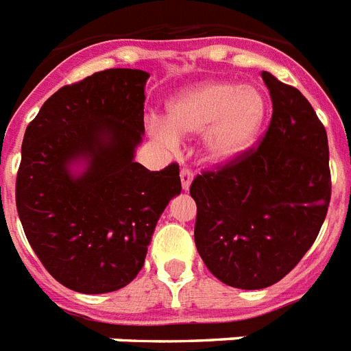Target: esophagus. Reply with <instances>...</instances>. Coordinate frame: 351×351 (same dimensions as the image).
<instances>
[{"instance_id":"esophagus-1","label":"esophagus","mask_w":351,"mask_h":351,"mask_svg":"<svg viewBox=\"0 0 351 351\" xmlns=\"http://www.w3.org/2000/svg\"><path fill=\"white\" fill-rule=\"evenodd\" d=\"M179 176H181V186H183L184 192H189L190 184H192V181H193V173L190 172L189 168H183Z\"/></svg>"}]
</instances>
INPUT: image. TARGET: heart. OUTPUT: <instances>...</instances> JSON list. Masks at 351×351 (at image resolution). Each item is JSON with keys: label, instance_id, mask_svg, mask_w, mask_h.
I'll return each mask as SVG.
<instances>
[{"label": "heart", "instance_id": "b5f03b06", "mask_svg": "<svg viewBox=\"0 0 351 351\" xmlns=\"http://www.w3.org/2000/svg\"><path fill=\"white\" fill-rule=\"evenodd\" d=\"M268 116L265 94L250 85L210 81L184 88L168 101L165 123L158 134L173 136L203 134L204 158L215 165H230L245 156L261 136Z\"/></svg>", "mask_w": 351, "mask_h": 351}]
</instances>
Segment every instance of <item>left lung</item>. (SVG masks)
Segmentation results:
<instances>
[{
  "label": "left lung",
  "instance_id": "8db88e82",
  "mask_svg": "<svg viewBox=\"0 0 351 351\" xmlns=\"http://www.w3.org/2000/svg\"><path fill=\"white\" fill-rule=\"evenodd\" d=\"M271 121L257 150L193 179L195 246L224 285L281 281L317 239L330 204L326 130L301 92L261 72Z\"/></svg>",
  "mask_w": 351,
  "mask_h": 351
}]
</instances>
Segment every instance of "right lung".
I'll list each match as a JSON object with an SVG mask.
<instances>
[{
    "label": "right lung",
    "instance_id": "right-lung-1",
    "mask_svg": "<svg viewBox=\"0 0 351 351\" xmlns=\"http://www.w3.org/2000/svg\"><path fill=\"white\" fill-rule=\"evenodd\" d=\"M148 72L108 69L63 86L27 127L16 206L32 250L56 281L80 293L127 287L145 265L179 167L136 162L145 136Z\"/></svg>",
    "mask_w": 351,
    "mask_h": 351
}]
</instances>
